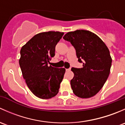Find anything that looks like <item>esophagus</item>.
I'll list each match as a JSON object with an SVG mask.
<instances>
[{
    "label": "esophagus",
    "mask_w": 125,
    "mask_h": 125,
    "mask_svg": "<svg viewBox=\"0 0 125 125\" xmlns=\"http://www.w3.org/2000/svg\"><path fill=\"white\" fill-rule=\"evenodd\" d=\"M71 70V68H69V69H66V71H70Z\"/></svg>",
    "instance_id": "esophagus-1"
}]
</instances>
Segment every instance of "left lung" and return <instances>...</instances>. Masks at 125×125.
<instances>
[{"instance_id":"8db88e82","label":"left lung","mask_w":125,"mask_h":125,"mask_svg":"<svg viewBox=\"0 0 125 125\" xmlns=\"http://www.w3.org/2000/svg\"><path fill=\"white\" fill-rule=\"evenodd\" d=\"M75 48L83 67L72 68L74 77L70 81L73 93L80 98L95 96L101 90L110 73L112 58L104 42L92 32L76 30L63 37Z\"/></svg>"}]
</instances>
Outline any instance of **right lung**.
<instances>
[{
    "label": "right lung",
    "instance_id": "right-lung-1",
    "mask_svg": "<svg viewBox=\"0 0 125 125\" xmlns=\"http://www.w3.org/2000/svg\"><path fill=\"white\" fill-rule=\"evenodd\" d=\"M64 32L49 31L34 35L20 50L19 64L26 83L31 92L48 99L59 92L65 69L49 65L55 55V46Z\"/></svg>",
    "mask_w": 125,
    "mask_h": 125
}]
</instances>
